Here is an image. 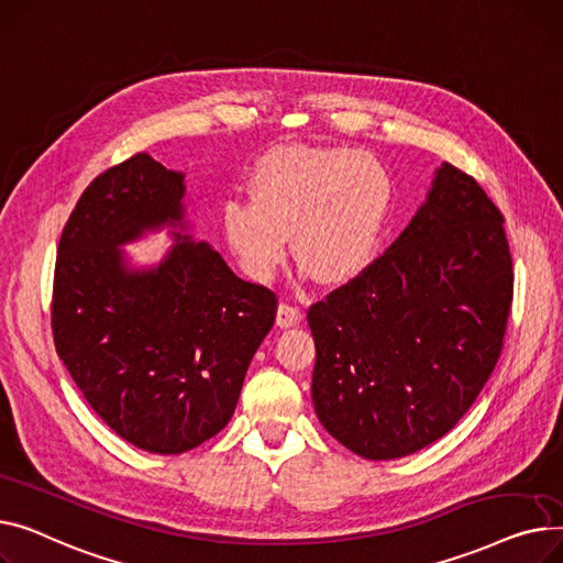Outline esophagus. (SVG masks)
Segmentation results:
<instances>
[{
	"label": "esophagus",
	"mask_w": 563,
	"mask_h": 563,
	"mask_svg": "<svg viewBox=\"0 0 563 563\" xmlns=\"http://www.w3.org/2000/svg\"><path fill=\"white\" fill-rule=\"evenodd\" d=\"M302 309L300 307H295V305H290V302H282L279 305V309H277V324L279 327H292V324H297L302 320Z\"/></svg>",
	"instance_id": "1"
}]
</instances>
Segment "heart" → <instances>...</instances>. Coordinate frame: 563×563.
Masks as SVG:
<instances>
[{"label": "heart", "mask_w": 563, "mask_h": 563, "mask_svg": "<svg viewBox=\"0 0 563 563\" xmlns=\"http://www.w3.org/2000/svg\"><path fill=\"white\" fill-rule=\"evenodd\" d=\"M252 202L229 200L224 239L254 279H271L286 256L322 284H347L368 268L393 202L386 165L366 150L277 145L247 179Z\"/></svg>", "instance_id": "1"}]
</instances>
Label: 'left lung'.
I'll return each instance as SVG.
<instances>
[{
	"label": "left lung",
	"instance_id": "8db88e82",
	"mask_svg": "<svg viewBox=\"0 0 563 563\" xmlns=\"http://www.w3.org/2000/svg\"><path fill=\"white\" fill-rule=\"evenodd\" d=\"M511 302L505 216L475 177L443 163L398 241L309 307L318 420L375 461L439 441L498 363Z\"/></svg>",
	"mask_w": 563,
	"mask_h": 563
}]
</instances>
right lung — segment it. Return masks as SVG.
I'll return each instance as SVG.
<instances>
[{"mask_svg": "<svg viewBox=\"0 0 563 563\" xmlns=\"http://www.w3.org/2000/svg\"><path fill=\"white\" fill-rule=\"evenodd\" d=\"M181 197L184 175L129 156L81 192L54 266L56 354L90 409L154 454L192 450L231 420L277 316L275 290L186 236L156 271L122 268L115 245L181 220Z\"/></svg>", "mask_w": 563, "mask_h": 563, "instance_id": "add662e5", "label": "right lung"}]
</instances>
